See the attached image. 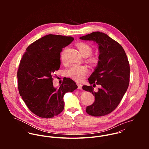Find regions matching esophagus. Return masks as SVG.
<instances>
[{"instance_id":"esophagus-1","label":"esophagus","mask_w":149,"mask_h":149,"mask_svg":"<svg viewBox=\"0 0 149 149\" xmlns=\"http://www.w3.org/2000/svg\"><path fill=\"white\" fill-rule=\"evenodd\" d=\"M77 88L79 89H82V86H83L82 84H77Z\"/></svg>"}]
</instances>
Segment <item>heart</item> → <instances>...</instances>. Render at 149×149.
Masks as SVG:
<instances>
[{"label": "heart", "instance_id": "b5f03b06", "mask_svg": "<svg viewBox=\"0 0 149 149\" xmlns=\"http://www.w3.org/2000/svg\"><path fill=\"white\" fill-rule=\"evenodd\" d=\"M80 53L82 56L88 57L92 52V48L90 45L85 43H79L77 45ZM61 59L64 60V53L61 54ZM98 58L92 57L89 60V61L92 64H96L98 63ZM88 68L84 65H72L66 72V75L71 79L80 81L83 80L85 77L86 74L88 73Z\"/></svg>", "mask_w": 149, "mask_h": 149}]
</instances>
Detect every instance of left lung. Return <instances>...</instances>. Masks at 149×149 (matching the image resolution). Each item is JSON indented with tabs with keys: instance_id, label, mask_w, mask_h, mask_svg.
Returning a JSON list of instances; mask_svg holds the SVG:
<instances>
[{
	"instance_id": "left-lung-1",
	"label": "left lung",
	"mask_w": 149,
	"mask_h": 149,
	"mask_svg": "<svg viewBox=\"0 0 149 149\" xmlns=\"http://www.w3.org/2000/svg\"><path fill=\"white\" fill-rule=\"evenodd\" d=\"M80 39L96 43L99 52L97 66L88 81L102 88L96 92L92 86H83L95 96L94 103L86 107V112L93 116H104L118 107L127 91L130 72L127 57L122 46L105 33L95 31Z\"/></svg>"
}]
</instances>
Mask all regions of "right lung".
Instances as JSON below:
<instances>
[{
    "label": "right lung",
    "instance_id": "right-lung-1",
    "mask_svg": "<svg viewBox=\"0 0 149 149\" xmlns=\"http://www.w3.org/2000/svg\"><path fill=\"white\" fill-rule=\"evenodd\" d=\"M73 40L72 37L45 36L29 45L22 58L17 73L19 92L29 109L41 118L60 113L64 108V95L77 88L69 78L55 88L52 78L60 69L63 48Z\"/></svg>",
    "mask_w": 149,
    "mask_h": 149
}]
</instances>
